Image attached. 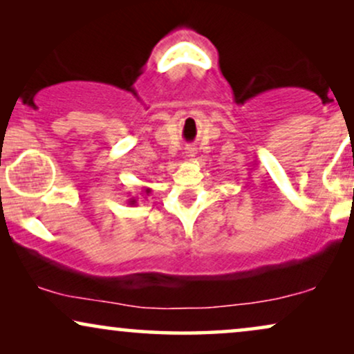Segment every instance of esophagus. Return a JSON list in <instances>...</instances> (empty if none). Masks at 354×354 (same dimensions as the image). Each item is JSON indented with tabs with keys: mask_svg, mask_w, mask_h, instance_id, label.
Segmentation results:
<instances>
[{
	"mask_svg": "<svg viewBox=\"0 0 354 354\" xmlns=\"http://www.w3.org/2000/svg\"><path fill=\"white\" fill-rule=\"evenodd\" d=\"M185 153H186V157H187V158L196 157V149H194V147H186Z\"/></svg>",
	"mask_w": 354,
	"mask_h": 354,
	"instance_id": "1",
	"label": "esophagus"
}]
</instances>
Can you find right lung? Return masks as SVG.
<instances>
[{
	"label": "right lung",
	"instance_id": "1",
	"mask_svg": "<svg viewBox=\"0 0 354 354\" xmlns=\"http://www.w3.org/2000/svg\"><path fill=\"white\" fill-rule=\"evenodd\" d=\"M144 192L149 196V194H150V189H145ZM136 204H138V202H136L134 197H131V199H129V205H136Z\"/></svg>",
	"mask_w": 354,
	"mask_h": 354
}]
</instances>
